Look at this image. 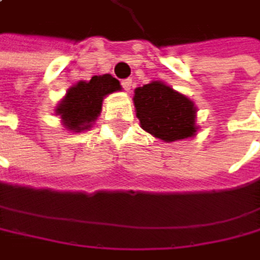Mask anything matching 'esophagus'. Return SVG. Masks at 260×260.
I'll list each match as a JSON object with an SVG mask.
<instances>
[{"instance_id":"obj_1","label":"esophagus","mask_w":260,"mask_h":260,"mask_svg":"<svg viewBox=\"0 0 260 260\" xmlns=\"http://www.w3.org/2000/svg\"><path fill=\"white\" fill-rule=\"evenodd\" d=\"M121 84H123V87H124V91L129 92V91H131V87H133L134 83H133V80H129V78H127V80H123V81H121Z\"/></svg>"}]
</instances>
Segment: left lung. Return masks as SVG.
<instances>
[{
	"instance_id": "1",
	"label": "left lung",
	"mask_w": 260,
	"mask_h": 260,
	"mask_svg": "<svg viewBox=\"0 0 260 260\" xmlns=\"http://www.w3.org/2000/svg\"><path fill=\"white\" fill-rule=\"evenodd\" d=\"M136 116L145 133L163 142H179L197 136L195 102L163 81H150L134 89Z\"/></svg>"
}]
</instances>
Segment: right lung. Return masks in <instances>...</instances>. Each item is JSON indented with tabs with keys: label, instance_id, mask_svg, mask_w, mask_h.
<instances>
[{
	"label": "right lung",
	"instance_id": "1",
	"mask_svg": "<svg viewBox=\"0 0 260 260\" xmlns=\"http://www.w3.org/2000/svg\"><path fill=\"white\" fill-rule=\"evenodd\" d=\"M116 91H121L118 80L108 73L97 75L89 81H78L69 87L54 112L60 116V123L67 131L83 133L101 115L104 99Z\"/></svg>",
	"mask_w": 260,
	"mask_h": 260
}]
</instances>
